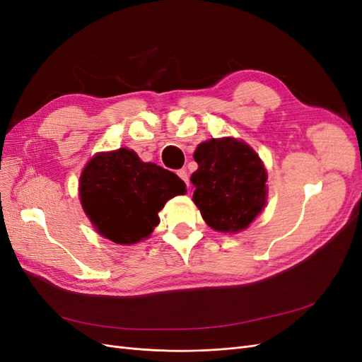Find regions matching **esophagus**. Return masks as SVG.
<instances>
[{
	"instance_id": "1",
	"label": "esophagus",
	"mask_w": 362,
	"mask_h": 362,
	"mask_svg": "<svg viewBox=\"0 0 362 362\" xmlns=\"http://www.w3.org/2000/svg\"><path fill=\"white\" fill-rule=\"evenodd\" d=\"M177 173H178V177H180L185 184H187V187H189L190 181H189V173H187V170H185V169H181V170H178Z\"/></svg>"
}]
</instances>
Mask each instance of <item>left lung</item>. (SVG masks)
Returning <instances> with one entry per match:
<instances>
[{"instance_id": "left-lung-1", "label": "left lung", "mask_w": 362, "mask_h": 362, "mask_svg": "<svg viewBox=\"0 0 362 362\" xmlns=\"http://www.w3.org/2000/svg\"><path fill=\"white\" fill-rule=\"evenodd\" d=\"M198 170L192 175L193 202L208 226L221 233L247 228L266 205L264 166L243 141L211 139L194 151Z\"/></svg>"}]
</instances>
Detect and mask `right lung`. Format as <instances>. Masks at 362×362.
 <instances>
[{
	"label": "right lung",
	"mask_w": 362,
	"mask_h": 362,
	"mask_svg": "<svg viewBox=\"0 0 362 362\" xmlns=\"http://www.w3.org/2000/svg\"><path fill=\"white\" fill-rule=\"evenodd\" d=\"M185 184L173 172L140 161L134 151L98 154L80 178V199L96 231L117 245L148 238L160 223L158 211Z\"/></svg>",
	"instance_id": "obj_1"
}]
</instances>
